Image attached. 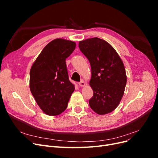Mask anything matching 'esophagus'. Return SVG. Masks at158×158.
<instances>
[{"instance_id":"34e87169","label":"esophagus","mask_w":158,"mask_h":158,"mask_svg":"<svg viewBox=\"0 0 158 158\" xmlns=\"http://www.w3.org/2000/svg\"><path fill=\"white\" fill-rule=\"evenodd\" d=\"M78 84H79V85H80V87H83V86H84V85H85V83L84 82V80H82V81H81V82H79Z\"/></svg>"}]
</instances>
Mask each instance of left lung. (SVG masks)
<instances>
[{
    "instance_id": "8db88e82",
    "label": "left lung",
    "mask_w": 158,
    "mask_h": 158,
    "mask_svg": "<svg viewBox=\"0 0 158 158\" xmlns=\"http://www.w3.org/2000/svg\"><path fill=\"white\" fill-rule=\"evenodd\" d=\"M78 47L92 69L89 85L94 92L90 107L100 115L112 112L125 93L127 74L120 56L109 43L93 37L80 41Z\"/></svg>"
}]
</instances>
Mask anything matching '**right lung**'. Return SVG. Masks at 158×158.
<instances>
[{"instance_id": "1", "label": "right lung", "mask_w": 158, "mask_h": 158, "mask_svg": "<svg viewBox=\"0 0 158 158\" xmlns=\"http://www.w3.org/2000/svg\"><path fill=\"white\" fill-rule=\"evenodd\" d=\"M75 48V42L57 38L44 47L31 66L30 91L40 109L48 115L63 113L75 89L65 62Z\"/></svg>"}]
</instances>
